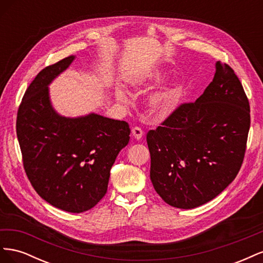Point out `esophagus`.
<instances>
[{
  "instance_id": "34e87169",
  "label": "esophagus",
  "mask_w": 263,
  "mask_h": 263,
  "mask_svg": "<svg viewBox=\"0 0 263 263\" xmlns=\"http://www.w3.org/2000/svg\"><path fill=\"white\" fill-rule=\"evenodd\" d=\"M132 135H133L135 139L139 140V139L144 137V132H142L141 128H139V127H134V128L132 129Z\"/></svg>"
}]
</instances>
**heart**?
<instances>
[{
  "instance_id": "1",
  "label": "heart",
  "mask_w": 263,
  "mask_h": 263,
  "mask_svg": "<svg viewBox=\"0 0 263 263\" xmlns=\"http://www.w3.org/2000/svg\"><path fill=\"white\" fill-rule=\"evenodd\" d=\"M166 78L164 71L158 69H149L141 71L130 81V85L135 90L142 87L154 86L163 82ZM181 95V87L176 83H169L155 91L147 100V107L150 115L156 118H166L176 109ZM116 97L119 100H126V94L123 91H117Z\"/></svg>"
}]
</instances>
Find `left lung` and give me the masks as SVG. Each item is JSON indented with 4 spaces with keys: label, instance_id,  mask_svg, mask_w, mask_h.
I'll return each instance as SVG.
<instances>
[{
    "label": "left lung",
    "instance_id": "1",
    "mask_svg": "<svg viewBox=\"0 0 263 263\" xmlns=\"http://www.w3.org/2000/svg\"><path fill=\"white\" fill-rule=\"evenodd\" d=\"M249 127V102L239 79L217 61L213 81L195 103L181 105L147 134L156 192L183 210L212 201L239 172Z\"/></svg>",
    "mask_w": 263,
    "mask_h": 263
}]
</instances>
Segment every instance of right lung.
Returning <instances> with one entry per match:
<instances>
[{
    "mask_svg": "<svg viewBox=\"0 0 263 263\" xmlns=\"http://www.w3.org/2000/svg\"><path fill=\"white\" fill-rule=\"evenodd\" d=\"M76 55L43 69L18 108L16 133L24 168L36 192L54 208L82 213L106 194L109 171L129 141L124 121L95 113L67 117L54 109L49 85Z\"/></svg>",
    "mask_w": 263,
    "mask_h": 263,
    "instance_id": "1",
    "label": "right lung"
}]
</instances>
